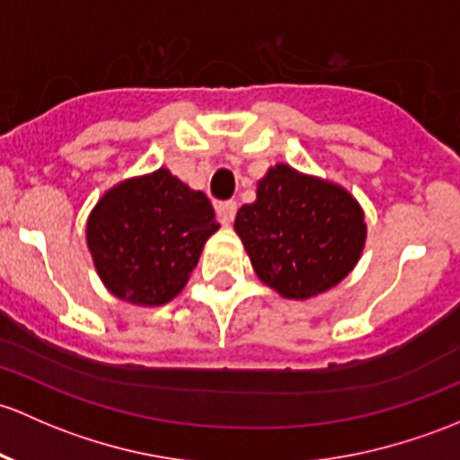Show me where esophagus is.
Returning <instances> with one entry per match:
<instances>
[{
  "mask_svg": "<svg viewBox=\"0 0 460 460\" xmlns=\"http://www.w3.org/2000/svg\"><path fill=\"white\" fill-rule=\"evenodd\" d=\"M216 211H217V217H220L222 225H231V222H234V217H235V211H238V205H235L234 200L217 202Z\"/></svg>",
  "mask_w": 460,
  "mask_h": 460,
  "instance_id": "1",
  "label": "esophagus"
}]
</instances>
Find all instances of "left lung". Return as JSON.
<instances>
[{"instance_id":"1","label":"left lung","mask_w":460,"mask_h":460,"mask_svg":"<svg viewBox=\"0 0 460 460\" xmlns=\"http://www.w3.org/2000/svg\"><path fill=\"white\" fill-rule=\"evenodd\" d=\"M255 275L287 299L331 291L359 262L364 209L350 191L278 163L234 225Z\"/></svg>"}]
</instances>
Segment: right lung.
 Here are the masks:
<instances>
[{
	"mask_svg": "<svg viewBox=\"0 0 460 460\" xmlns=\"http://www.w3.org/2000/svg\"><path fill=\"white\" fill-rule=\"evenodd\" d=\"M217 229L209 198L161 167L105 191L90 211L85 240L105 288L149 308L185 288Z\"/></svg>",
	"mask_w": 460,
	"mask_h": 460,
	"instance_id": "right-lung-1",
	"label": "right lung"
}]
</instances>
